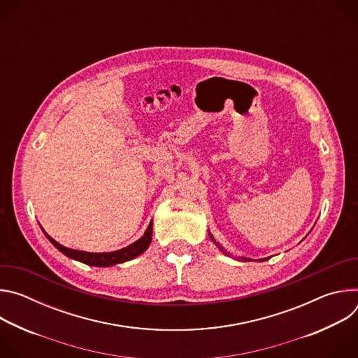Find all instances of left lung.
I'll use <instances>...</instances> for the list:
<instances>
[{"mask_svg":"<svg viewBox=\"0 0 358 358\" xmlns=\"http://www.w3.org/2000/svg\"><path fill=\"white\" fill-rule=\"evenodd\" d=\"M210 238H211V239H213V241H214V243H215V245H217V246H218V248H220V250H222V252H224V253H227V255H228V252H225V250H224V248H222V246H221V245H218V243H217V242H215V239H214V236H213V235H211V234H210ZM239 259H242V261H249V259H248V258H239ZM268 259H271V258H264V259H258V261H259V262H264V261H268Z\"/></svg>","mask_w":358,"mask_h":358,"instance_id":"1","label":"left lung"}]
</instances>
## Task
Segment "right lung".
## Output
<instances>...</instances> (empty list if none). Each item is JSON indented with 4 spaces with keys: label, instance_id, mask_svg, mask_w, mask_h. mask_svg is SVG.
I'll return each mask as SVG.
<instances>
[{
    "label": "right lung",
    "instance_id": "add662e5",
    "mask_svg": "<svg viewBox=\"0 0 358 358\" xmlns=\"http://www.w3.org/2000/svg\"><path fill=\"white\" fill-rule=\"evenodd\" d=\"M151 235H152V221L148 224L144 235L137 239L136 242H133L131 245L115 250V252H101V253H96V252H85V250H76V249H71V248H65L61 243H58L55 239L50 238L49 235L45 234V236L49 239V242L52 243L57 249H59L64 255H66L68 258L79 261L82 264L90 265V266H99V268H108V266H113L117 264H123L127 261L134 259L138 255H141L151 243Z\"/></svg>",
    "mask_w": 358,
    "mask_h": 358
}]
</instances>
